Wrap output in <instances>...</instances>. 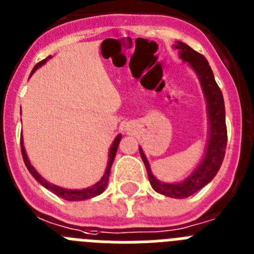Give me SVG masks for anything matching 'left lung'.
Listing matches in <instances>:
<instances>
[{
  "instance_id": "left-lung-1",
  "label": "left lung",
  "mask_w": 254,
  "mask_h": 254,
  "mask_svg": "<svg viewBox=\"0 0 254 254\" xmlns=\"http://www.w3.org/2000/svg\"><path fill=\"white\" fill-rule=\"evenodd\" d=\"M174 48L179 51V56L184 63H188L193 71L197 75L202 87L204 100L207 105V118H208V139L203 158L193 173L180 183H165L153 175L149 162L144 152L139 147V153L145 165L148 179L152 188L157 193L170 198H187L203 187H206L213 179L220 170L225 157V148L228 142V131L225 123V105L221 90L216 83L211 66L203 55L191 50L183 42H176Z\"/></svg>"
}]
</instances>
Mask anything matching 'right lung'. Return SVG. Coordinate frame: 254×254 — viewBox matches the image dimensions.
Returning a JSON list of instances; mask_svg holds the SVG:
<instances>
[{
	"mask_svg": "<svg viewBox=\"0 0 254 254\" xmlns=\"http://www.w3.org/2000/svg\"><path fill=\"white\" fill-rule=\"evenodd\" d=\"M50 59H51V56H48L46 60H43V61H41V63L37 64V65L34 66V69H33L32 74L30 75H33V72L38 69V67H41L42 65H45V64L47 63ZM120 139H121V134H119V135L115 138L114 142H112L111 147H110L109 161H107V166H106V170H105V173H103L102 178H101V179L98 180V182H97L94 185H92V187H89V188H84V189H66V188H61V187H59V185H55V184H52V183L47 182V180H46L43 176L39 175L38 171H37V170L32 166V164H30L29 158H28V154H26V152H25V147H24L23 134H21V138H20V144H21V154H23V160H24V162H25L26 169L29 170V173L32 174L33 178H34V179L37 180L39 184L43 185L46 189L51 190L52 193H55L56 195H59L60 198H63V199L84 200V199H90V198L96 197V195H100L101 193H103V190L106 189V187H107V183H109V178H110V171H111L112 162H114L115 156H116V152H118V147H119V143H120Z\"/></svg>",
	"mask_w": 254,
	"mask_h": 254,
	"instance_id": "add662e5",
	"label": "right lung"
}]
</instances>
